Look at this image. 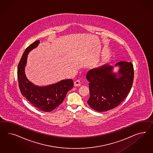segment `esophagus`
Returning a JSON list of instances; mask_svg holds the SVG:
<instances>
[{"instance_id": "34e87169", "label": "esophagus", "mask_w": 153, "mask_h": 153, "mask_svg": "<svg viewBox=\"0 0 153 153\" xmlns=\"http://www.w3.org/2000/svg\"><path fill=\"white\" fill-rule=\"evenodd\" d=\"M74 85L75 86H81V80H79V79L76 80L74 82Z\"/></svg>"}]
</instances>
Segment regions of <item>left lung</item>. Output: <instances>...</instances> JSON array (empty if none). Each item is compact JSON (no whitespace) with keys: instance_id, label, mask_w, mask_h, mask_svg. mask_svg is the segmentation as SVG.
I'll return each mask as SVG.
<instances>
[{"instance_id":"left-lung-1","label":"left lung","mask_w":153,"mask_h":153,"mask_svg":"<svg viewBox=\"0 0 153 153\" xmlns=\"http://www.w3.org/2000/svg\"><path fill=\"white\" fill-rule=\"evenodd\" d=\"M115 65L120 66L119 78L112 73L113 67L107 65L91 70L86 74L90 94L87 103L97 111H108L117 107L131 90L134 74L132 63L120 61Z\"/></svg>"}]
</instances>
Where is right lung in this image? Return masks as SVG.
<instances>
[{"label": "right lung", "mask_w": 153, "mask_h": 153, "mask_svg": "<svg viewBox=\"0 0 153 153\" xmlns=\"http://www.w3.org/2000/svg\"><path fill=\"white\" fill-rule=\"evenodd\" d=\"M39 43L36 41L25 50L18 63L17 77L21 93L34 107L45 112L52 111L63 102L66 94L74 87L72 79H64L45 87H38L30 82L25 74V67L29 52Z\"/></svg>", "instance_id": "obj_1"}]
</instances>
